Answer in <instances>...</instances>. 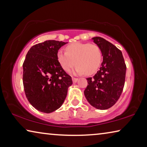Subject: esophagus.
Returning <instances> with one entry per match:
<instances>
[{
    "mask_svg": "<svg viewBox=\"0 0 147 147\" xmlns=\"http://www.w3.org/2000/svg\"><path fill=\"white\" fill-rule=\"evenodd\" d=\"M72 80H73V83H76V82L78 81V79L77 78H74V77H73V78H72Z\"/></svg>",
    "mask_w": 147,
    "mask_h": 147,
    "instance_id": "obj_1",
    "label": "esophagus"
}]
</instances>
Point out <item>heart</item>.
<instances>
[{
  "label": "heart",
  "instance_id": "b5f03b06",
  "mask_svg": "<svg viewBox=\"0 0 147 147\" xmlns=\"http://www.w3.org/2000/svg\"><path fill=\"white\" fill-rule=\"evenodd\" d=\"M65 51L59 50L57 53V59L65 71H71L76 64L74 73L89 75L100 67L102 53L97 45L76 42L67 46Z\"/></svg>",
  "mask_w": 147,
  "mask_h": 147
}]
</instances>
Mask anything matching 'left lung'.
Returning <instances> with one entry per match:
<instances>
[{
	"label": "left lung",
	"mask_w": 147,
	"mask_h": 147,
	"mask_svg": "<svg viewBox=\"0 0 147 147\" xmlns=\"http://www.w3.org/2000/svg\"><path fill=\"white\" fill-rule=\"evenodd\" d=\"M100 47L103 61L93 78H88L84 94L92 106L107 109L115 104L123 92L126 66L120 50L100 37L92 38Z\"/></svg>",
	"instance_id": "1"
}]
</instances>
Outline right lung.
<instances>
[{
  "label": "right lung",
  "mask_w": 147,
  "mask_h": 147,
  "mask_svg": "<svg viewBox=\"0 0 147 147\" xmlns=\"http://www.w3.org/2000/svg\"><path fill=\"white\" fill-rule=\"evenodd\" d=\"M66 43L48 40L35 45L24 61V93L31 105L41 112L49 113L60 108L73 84L57 59L58 50Z\"/></svg>",
  "instance_id": "1"
}]
</instances>
